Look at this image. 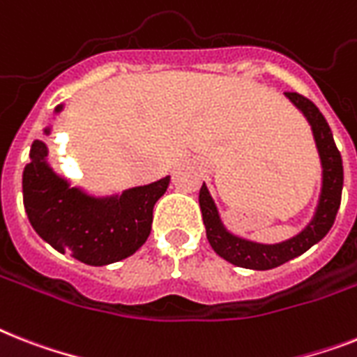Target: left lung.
<instances>
[{
    "label": "left lung",
    "mask_w": 357,
    "mask_h": 357,
    "mask_svg": "<svg viewBox=\"0 0 357 357\" xmlns=\"http://www.w3.org/2000/svg\"><path fill=\"white\" fill-rule=\"evenodd\" d=\"M286 97L303 112L306 121L312 126L315 144L319 150L321 165H323V188H321L319 204L315 208L312 222L301 231L297 236L280 242V244H259L251 240L240 238L229 233L220 220V213L214 199L208 194L205 183L199 188V208L204 216L205 231L211 248L227 262L248 269H271L280 264L288 262L308 251L314 244L326 236L337 216L341 205V190H343V159L335 146L334 135L326 119L319 108L310 98L295 91H286Z\"/></svg>",
    "instance_id": "1"
}]
</instances>
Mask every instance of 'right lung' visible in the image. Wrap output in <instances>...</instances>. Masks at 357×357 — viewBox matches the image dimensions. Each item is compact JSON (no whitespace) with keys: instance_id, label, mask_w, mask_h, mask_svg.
Instances as JSON below:
<instances>
[{"instance_id":"obj_1","label":"right lung","mask_w":357,"mask_h":357,"mask_svg":"<svg viewBox=\"0 0 357 357\" xmlns=\"http://www.w3.org/2000/svg\"><path fill=\"white\" fill-rule=\"evenodd\" d=\"M60 109L62 106L56 112ZM29 155L23 205L33 229L49 245L88 266H106L126 259L146 242L153 205L169 187L170 176L128 188L121 196L95 198L71 187L49 167L43 141L36 139Z\"/></svg>"}]
</instances>
